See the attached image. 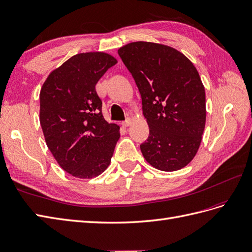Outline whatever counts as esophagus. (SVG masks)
Instances as JSON below:
<instances>
[{"mask_svg": "<svg viewBox=\"0 0 252 252\" xmlns=\"http://www.w3.org/2000/svg\"><path fill=\"white\" fill-rule=\"evenodd\" d=\"M131 125V119L130 118H126L125 121H122V126H130Z\"/></svg>", "mask_w": 252, "mask_h": 252, "instance_id": "34e87169", "label": "esophagus"}]
</instances>
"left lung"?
I'll use <instances>...</instances> for the list:
<instances>
[{"label":"left lung","mask_w":252,"mask_h":252,"mask_svg":"<svg viewBox=\"0 0 252 252\" xmlns=\"http://www.w3.org/2000/svg\"><path fill=\"white\" fill-rule=\"evenodd\" d=\"M134 77L149 126L140 145L154 168L176 171L195 158L205 126V92L192 63L164 44L137 41L118 50Z\"/></svg>","instance_id":"8db88e82"}]
</instances>
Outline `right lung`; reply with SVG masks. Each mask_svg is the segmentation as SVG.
Returning a JSON list of instances; mask_svg holds the SVG:
<instances>
[{
	"label": "right lung",
	"mask_w": 252,
	"mask_h": 252,
	"mask_svg": "<svg viewBox=\"0 0 252 252\" xmlns=\"http://www.w3.org/2000/svg\"><path fill=\"white\" fill-rule=\"evenodd\" d=\"M117 60L107 53L76 54L49 74L40 90L39 119L47 146L69 175L92 179L104 171L120 137L102 115L95 85Z\"/></svg>",
	"instance_id": "add662e5"
}]
</instances>
